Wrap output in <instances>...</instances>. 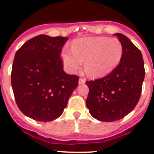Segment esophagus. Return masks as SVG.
I'll use <instances>...</instances> for the list:
<instances>
[{"label":"esophagus","instance_id":"34e87169","mask_svg":"<svg viewBox=\"0 0 154 154\" xmlns=\"http://www.w3.org/2000/svg\"><path fill=\"white\" fill-rule=\"evenodd\" d=\"M85 82V79H82V78H80L79 80V84H84Z\"/></svg>","mask_w":154,"mask_h":154}]
</instances>
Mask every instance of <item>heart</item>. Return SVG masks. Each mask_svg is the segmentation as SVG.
<instances>
[{
	"label": "heart",
	"instance_id": "b5f03b06",
	"mask_svg": "<svg viewBox=\"0 0 154 154\" xmlns=\"http://www.w3.org/2000/svg\"><path fill=\"white\" fill-rule=\"evenodd\" d=\"M72 49L64 48L61 59L68 72L75 73L82 65L92 77H103L117 67L123 57V45L119 39L107 37H86L74 40Z\"/></svg>",
	"mask_w": 154,
	"mask_h": 154
}]
</instances>
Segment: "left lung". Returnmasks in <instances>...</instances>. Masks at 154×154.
Wrapping results in <instances>:
<instances>
[{
    "mask_svg": "<svg viewBox=\"0 0 154 154\" xmlns=\"http://www.w3.org/2000/svg\"><path fill=\"white\" fill-rule=\"evenodd\" d=\"M123 57L118 66L102 79L86 81L89 89L86 106L95 119L113 122L125 117L135 108L140 98L145 69L142 53L120 33Z\"/></svg>",
    "mask_w": 154,
    "mask_h": 154,
    "instance_id": "1",
    "label": "left lung"
}]
</instances>
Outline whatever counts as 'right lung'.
Segmentation results:
<instances>
[{"label": "right lung", "mask_w": 154, "mask_h": 154, "mask_svg": "<svg viewBox=\"0 0 154 154\" xmlns=\"http://www.w3.org/2000/svg\"><path fill=\"white\" fill-rule=\"evenodd\" d=\"M68 38L35 36L17 51L11 85L19 109L41 122L56 119L79 85V77L63 70L60 55Z\"/></svg>", "instance_id": "right-lung-1"}]
</instances>
